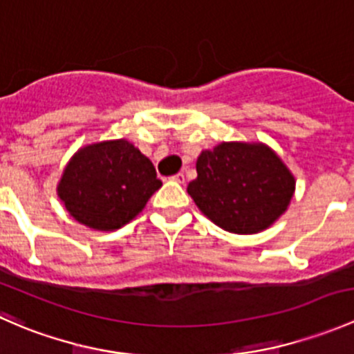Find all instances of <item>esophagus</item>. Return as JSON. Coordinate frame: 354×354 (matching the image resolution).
<instances>
[{
    "mask_svg": "<svg viewBox=\"0 0 354 354\" xmlns=\"http://www.w3.org/2000/svg\"><path fill=\"white\" fill-rule=\"evenodd\" d=\"M171 180H174L176 183H185V174L178 173V174H174V176H171Z\"/></svg>",
    "mask_w": 354,
    "mask_h": 354,
    "instance_id": "obj_1",
    "label": "esophagus"
}]
</instances>
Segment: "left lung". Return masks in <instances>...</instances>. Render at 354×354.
Instances as JSON below:
<instances>
[{
    "instance_id": "left-lung-1",
    "label": "left lung",
    "mask_w": 354,
    "mask_h": 354,
    "mask_svg": "<svg viewBox=\"0 0 354 354\" xmlns=\"http://www.w3.org/2000/svg\"><path fill=\"white\" fill-rule=\"evenodd\" d=\"M295 176L270 147L223 142L197 159V178L188 194L214 224L236 234L272 226L286 212Z\"/></svg>"
}]
</instances>
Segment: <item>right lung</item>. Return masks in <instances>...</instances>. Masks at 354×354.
<instances>
[{"instance_id":"add662e5","label":"right lung","mask_w":354,"mask_h":354,"mask_svg":"<svg viewBox=\"0 0 354 354\" xmlns=\"http://www.w3.org/2000/svg\"><path fill=\"white\" fill-rule=\"evenodd\" d=\"M162 187L156 167L124 138L85 145L66 164L58 197L84 226L113 231L137 217Z\"/></svg>"}]
</instances>
